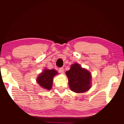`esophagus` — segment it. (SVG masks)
Here are the masks:
<instances>
[{"label": "esophagus", "instance_id": "obj_1", "mask_svg": "<svg viewBox=\"0 0 124 124\" xmlns=\"http://www.w3.org/2000/svg\"><path fill=\"white\" fill-rule=\"evenodd\" d=\"M64 68H60L59 69V72L60 73H64Z\"/></svg>", "mask_w": 124, "mask_h": 124}]
</instances>
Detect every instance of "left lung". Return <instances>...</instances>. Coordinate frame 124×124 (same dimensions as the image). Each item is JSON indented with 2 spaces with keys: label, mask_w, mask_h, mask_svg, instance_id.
<instances>
[{
  "label": "left lung",
  "mask_w": 124,
  "mask_h": 124,
  "mask_svg": "<svg viewBox=\"0 0 124 124\" xmlns=\"http://www.w3.org/2000/svg\"><path fill=\"white\" fill-rule=\"evenodd\" d=\"M66 74L68 78L69 87L74 92H86L91 87V73L79 64H73Z\"/></svg>",
  "instance_id": "1"
}]
</instances>
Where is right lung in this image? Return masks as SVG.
<instances>
[{
  "label": "right lung",
  "instance_id": "obj_1",
  "mask_svg": "<svg viewBox=\"0 0 124 124\" xmlns=\"http://www.w3.org/2000/svg\"><path fill=\"white\" fill-rule=\"evenodd\" d=\"M57 74V72L54 69H45L39 75L37 81L41 87L50 90L52 86L53 77Z\"/></svg>",
  "mask_w": 124,
  "mask_h": 124
}]
</instances>
